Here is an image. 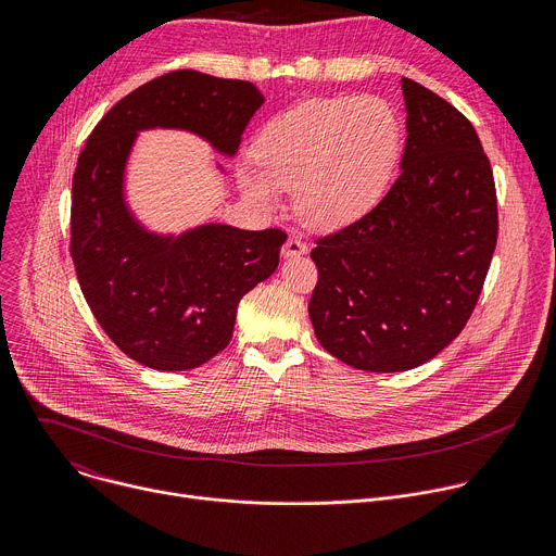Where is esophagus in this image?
Segmentation results:
<instances>
[{"instance_id":"34e87169","label":"esophagus","mask_w":556,"mask_h":556,"mask_svg":"<svg viewBox=\"0 0 556 556\" xmlns=\"http://www.w3.org/2000/svg\"><path fill=\"white\" fill-rule=\"evenodd\" d=\"M303 253H307V244L301 240V237L290 235L286 244H283V255L286 257H296V255H303Z\"/></svg>"}]
</instances>
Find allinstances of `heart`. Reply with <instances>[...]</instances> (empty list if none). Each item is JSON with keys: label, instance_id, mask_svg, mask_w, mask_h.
<instances>
[{"label": "heart", "instance_id": "obj_1", "mask_svg": "<svg viewBox=\"0 0 556 556\" xmlns=\"http://www.w3.org/2000/svg\"><path fill=\"white\" fill-rule=\"evenodd\" d=\"M401 140V116L380 97L312 99L262 127L253 142L261 174L244 169L240 185L260 202L296 189L309 224L343 226L380 198Z\"/></svg>", "mask_w": 556, "mask_h": 556}]
</instances>
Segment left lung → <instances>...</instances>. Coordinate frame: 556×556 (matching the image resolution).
Returning a JSON list of instances; mask_svg holds the SVG:
<instances>
[{
    "instance_id": "8db88e82",
    "label": "left lung",
    "mask_w": 556,
    "mask_h": 556,
    "mask_svg": "<svg viewBox=\"0 0 556 556\" xmlns=\"http://www.w3.org/2000/svg\"><path fill=\"white\" fill-rule=\"evenodd\" d=\"M407 144L384 198L316 240L309 321L363 371H405L440 354L478 305L497 247V193L470 121L403 78Z\"/></svg>"
}]
</instances>
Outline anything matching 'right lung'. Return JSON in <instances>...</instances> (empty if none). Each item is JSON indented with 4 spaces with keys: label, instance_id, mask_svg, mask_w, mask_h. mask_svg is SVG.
Instances as JSON below:
<instances>
[{
    "label": "right lung",
    "instance_id": "1",
    "mask_svg": "<svg viewBox=\"0 0 556 556\" xmlns=\"http://www.w3.org/2000/svg\"><path fill=\"white\" fill-rule=\"evenodd\" d=\"M264 103L249 81L176 70L121 99L92 129L72 178L70 255L99 326L136 363L193 369L219 354L242 296L268 279L286 230L206 224L157 237L123 202L136 131L180 127L232 155Z\"/></svg>",
    "mask_w": 556,
    "mask_h": 556
}]
</instances>
